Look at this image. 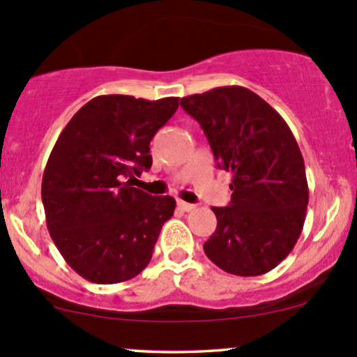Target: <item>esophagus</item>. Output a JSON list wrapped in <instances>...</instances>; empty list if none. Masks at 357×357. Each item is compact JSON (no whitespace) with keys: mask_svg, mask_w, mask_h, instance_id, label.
<instances>
[{"mask_svg":"<svg viewBox=\"0 0 357 357\" xmlns=\"http://www.w3.org/2000/svg\"><path fill=\"white\" fill-rule=\"evenodd\" d=\"M178 206H179V208H181L183 211H191V210H195V208H197V206H195L193 203H186V202H181V199H179V202H178Z\"/></svg>","mask_w":357,"mask_h":357,"instance_id":"1","label":"esophagus"}]
</instances>
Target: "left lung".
Instances as JSON below:
<instances>
[{"label":"left lung","mask_w":357,"mask_h":357,"mask_svg":"<svg viewBox=\"0 0 357 357\" xmlns=\"http://www.w3.org/2000/svg\"><path fill=\"white\" fill-rule=\"evenodd\" d=\"M202 125L217 166L232 172L229 206H213L217 230L203 249L236 276H259L291 252L308 205L305 162L280 113L242 86L181 98Z\"/></svg>","instance_id":"obj_1"}]
</instances>
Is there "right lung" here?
Listing matches in <instances>:
<instances>
[{
    "label": "right lung",
    "instance_id": "obj_1",
    "mask_svg": "<svg viewBox=\"0 0 357 357\" xmlns=\"http://www.w3.org/2000/svg\"><path fill=\"white\" fill-rule=\"evenodd\" d=\"M178 100L93 98L50 152L42 178L47 229L66 262L91 283L137 276L174 213V198L151 197L130 181L151 169L149 144L174 115Z\"/></svg>",
    "mask_w": 357,
    "mask_h": 357
}]
</instances>
